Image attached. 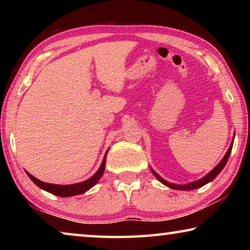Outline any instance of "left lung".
Instances as JSON below:
<instances>
[{"label":"left lung","instance_id":"left-lung-1","mask_svg":"<svg viewBox=\"0 0 250 250\" xmlns=\"http://www.w3.org/2000/svg\"><path fill=\"white\" fill-rule=\"evenodd\" d=\"M234 138H235V137H234ZM234 138H232V142L230 143L229 149L227 150L226 154H225V156H224V158H223V160L217 164L216 167H215L213 168V170H211V171L208 173V174L205 175L204 177H202L201 180L195 181V182H192V183H188V184H184V185L173 184V183H170V182L163 180L162 177H161L155 171L152 170V168H151V171H152V173H153L156 179H158V180L161 182V183H163L164 185H167V186H168V188H173V189H180V191H191V189H195V188H202V186H204L205 184L209 183L210 181H213V180L215 179V177H216V176L219 174V173L222 172L224 167L226 166V163H227V161H228V158H229L230 152H231V149H232V143H234Z\"/></svg>","mask_w":250,"mask_h":250}]
</instances>
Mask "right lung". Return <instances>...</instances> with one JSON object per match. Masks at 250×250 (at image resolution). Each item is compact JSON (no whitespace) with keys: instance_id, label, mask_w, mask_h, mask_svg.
I'll return each instance as SVG.
<instances>
[{"instance_id":"add662e5","label":"right lung","mask_w":250,"mask_h":250,"mask_svg":"<svg viewBox=\"0 0 250 250\" xmlns=\"http://www.w3.org/2000/svg\"><path fill=\"white\" fill-rule=\"evenodd\" d=\"M108 151L105 152V154L104 156L103 163H101L100 167L98 168L94 175H92L90 179H88L83 182H80V183H76V184H70V185H58V184H50V183H45V182H42L36 177H34L33 175L29 174L28 172H26V174L28 175L29 179H31L34 183H35L40 188L44 189V191L52 193L54 195L57 196H62V197H69V196H74V195H79V194H83L84 192H87L88 189H90L92 186H95L98 181L100 180V177L103 176L104 172V167H105V156H107Z\"/></svg>"}]
</instances>
